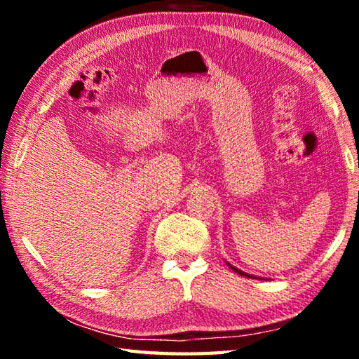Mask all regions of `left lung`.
<instances>
[{
	"label": "left lung",
	"instance_id": "1",
	"mask_svg": "<svg viewBox=\"0 0 359 359\" xmlns=\"http://www.w3.org/2000/svg\"><path fill=\"white\" fill-rule=\"evenodd\" d=\"M226 264L229 266V269H233L236 274H239V276H244V277H247V278H261V277H255V276H252V274H247V272H244V271H241V269H238V267L236 266H233V264H229L228 261H226Z\"/></svg>",
	"mask_w": 359,
	"mask_h": 359
}]
</instances>
